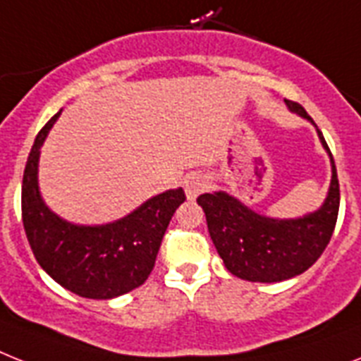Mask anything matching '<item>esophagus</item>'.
Wrapping results in <instances>:
<instances>
[{
  "instance_id": "1",
  "label": "esophagus",
  "mask_w": 361,
  "mask_h": 361,
  "mask_svg": "<svg viewBox=\"0 0 361 361\" xmlns=\"http://www.w3.org/2000/svg\"><path fill=\"white\" fill-rule=\"evenodd\" d=\"M208 188V178L207 175H201V173H193V175H188L186 180H184V192H186V197L190 201L193 199H197L204 190Z\"/></svg>"
}]
</instances>
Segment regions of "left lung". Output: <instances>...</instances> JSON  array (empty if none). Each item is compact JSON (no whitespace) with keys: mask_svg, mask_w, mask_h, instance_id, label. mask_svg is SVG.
<instances>
[{"mask_svg":"<svg viewBox=\"0 0 361 361\" xmlns=\"http://www.w3.org/2000/svg\"><path fill=\"white\" fill-rule=\"evenodd\" d=\"M284 101L291 112L315 125L299 103ZM317 136L330 157L332 178L326 199L315 212L293 219H275L255 212L227 192L202 193L197 197L214 245L225 267L238 279L288 281L314 266L329 245L338 221L339 183L334 159L319 129Z\"/></svg>","mask_w":361,"mask_h":361,"instance_id":"obj_1","label":"left lung"}]
</instances>
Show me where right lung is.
Segmentation results:
<instances>
[{"mask_svg": "<svg viewBox=\"0 0 361 361\" xmlns=\"http://www.w3.org/2000/svg\"><path fill=\"white\" fill-rule=\"evenodd\" d=\"M59 116L61 112L44 125L27 159L22 184L23 228L32 255L53 281L86 299H114L147 281L164 232L186 197L183 188L168 190L105 225H75L56 216L40 195L38 160Z\"/></svg>", "mask_w": 361, "mask_h": 361, "instance_id": "obj_1", "label": "right lung"}]
</instances>
